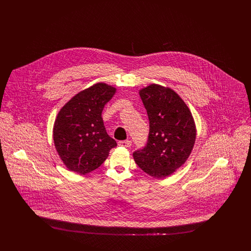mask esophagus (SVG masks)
Here are the masks:
<instances>
[{"mask_svg":"<svg viewBox=\"0 0 251 251\" xmlns=\"http://www.w3.org/2000/svg\"><path fill=\"white\" fill-rule=\"evenodd\" d=\"M119 145L121 146V147H124V148H129V147H131V140H129V139H127V140H122V141L119 142Z\"/></svg>","mask_w":251,"mask_h":251,"instance_id":"1","label":"esophagus"}]
</instances>
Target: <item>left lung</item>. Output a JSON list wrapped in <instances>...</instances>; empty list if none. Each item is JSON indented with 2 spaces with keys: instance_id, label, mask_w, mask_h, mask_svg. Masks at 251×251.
<instances>
[{
  "instance_id": "left-lung-1",
  "label": "left lung",
  "mask_w": 251,
  "mask_h": 251,
  "mask_svg": "<svg viewBox=\"0 0 251 251\" xmlns=\"http://www.w3.org/2000/svg\"><path fill=\"white\" fill-rule=\"evenodd\" d=\"M150 120L146 146L132 155L137 166L154 178H165L190 155L196 126L191 112L176 92L151 84L139 92Z\"/></svg>"
}]
</instances>
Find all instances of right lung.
I'll return each mask as SVG.
<instances>
[{
	"mask_svg": "<svg viewBox=\"0 0 251 251\" xmlns=\"http://www.w3.org/2000/svg\"><path fill=\"white\" fill-rule=\"evenodd\" d=\"M116 88L99 83L74 96L60 110L53 126V141L70 170L86 174L100 167L117 142L106 132L101 118Z\"/></svg>",
	"mask_w": 251,
	"mask_h": 251,
	"instance_id": "obj_1",
	"label": "right lung"
}]
</instances>
